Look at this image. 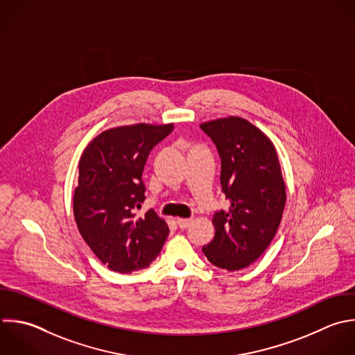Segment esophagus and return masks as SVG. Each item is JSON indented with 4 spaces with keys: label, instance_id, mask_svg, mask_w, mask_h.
Segmentation results:
<instances>
[{
    "label": "esophagus",
    "instance_id": "1",
    "mask_svg": "<svg viewBox=\"0 0 355 355\" xmlns=\"http://www.w3.org/2000/svg\"><path fill=\"white\" fill-rule=\"evenodd\" d=\"M176 223H178V226H179L180 229H187V227L190 226V223H191V219H186V218H179V219L176 220Z\"/></svg>",
    "mask_w": 355,
    "mask_h": 355
}]
</instances>
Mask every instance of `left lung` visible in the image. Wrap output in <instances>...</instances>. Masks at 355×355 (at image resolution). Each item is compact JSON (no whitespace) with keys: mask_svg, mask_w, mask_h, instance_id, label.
<instances>
[{"mask_svg":"<svg viewBox=\"0 0 355 355\" xmlns=\"http://www.w3.org/2000/svg\"><path fill=\"white\" fill-rule=\"evenodd\" d=\"M216 146L220 186L230 201L214 214L215 237L202 247L207 259L222 269L239 270L268 248L276 234L286 201V187L276 150L248 121L237 116L200 125Z\"/></svg>","mask_w":355,"mask_h":355,"instance_id":"left-lung-1","label":"left lung"}]
</instances>
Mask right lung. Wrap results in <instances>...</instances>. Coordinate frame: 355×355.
I'll list each match as a JSON object with an SVG mask.
<instances>
[{
	"label": "right lung",
	"mask_w": 355,
	"mask_h": 355,
	"mask_svg": "<svg viewBox=\"0 0 355 355\" xmlns=\"http://www.w3.org/2000/svg\"><path fill=\"white\" fill-rule=\"evenodd\" d=\"M173 125H133L97 136L79 162L73 196L78 229L110 269L130 273L147 268L159 254L169 229L154 209L137 216L146 200L143 171L150 151Z\"/></svg>",
	"instance_id": "1"
}]
</instances>
